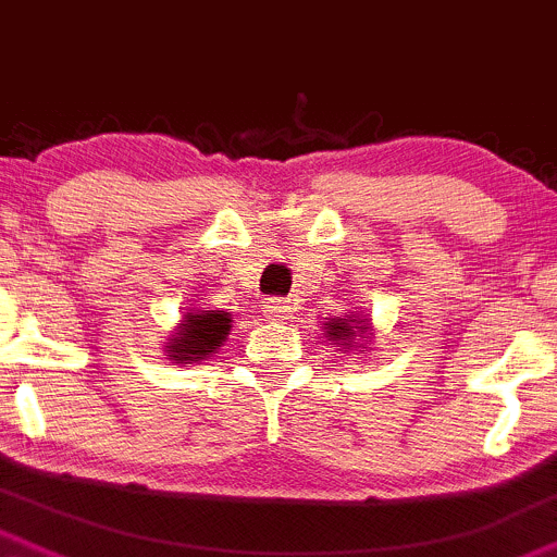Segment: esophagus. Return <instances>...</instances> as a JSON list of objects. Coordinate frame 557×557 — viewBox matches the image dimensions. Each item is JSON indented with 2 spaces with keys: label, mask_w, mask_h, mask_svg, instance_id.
I'll list each match as a JSON object with an SVG mask.
<instances>
[{
  "label": "esophagus",
  "mask_w": 557,
  "mask_h": 557,
  "mask_svg": "<svg viewBox=\"0 0 557 557\" xmlns=\"http://www.w3.org/2000/svg\"><path fill=\"white\" fill-rule=\"evenodd\" d=\"M265 319H268V321H276V324H289V321L295 319V311H292V306H286V302H281V300H268V306H265Z\"/></svg>",
  "instance_id": "obj_1"
}]
</instances>
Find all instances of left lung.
<instances>
[{"instance_id":"left-lung-1","label":"left lung","mask_w":557,"mask_h":557,"mask_svg":"<svg viewBox=\"0 0 557 557\" xmlns=\"http://www.w3.org/2000/svg\"><path fill=\"white\" fill-rule=\"evenodd\" d=\"M324 337L343 354H354L359 348H367L375 337L372 319L362 311H351L346 317H335L324 321Z\"/></svg>"}]
</instances>
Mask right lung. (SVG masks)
I'll return each mask as SVG.
<instances>
[{"label": "right lung", "instance_id": "obj_1", "mask_svg": "<svg viewBox=\"0 0 557 557\" xmlns=\"http://www.w3.org/2000/svg\"><path fill=\"white\" fill-rule=\"evenodd\" d=\"M233 317L227 311H200L193 308L182 317L176 330L165 341V357L174 364H200L209 362L222 343L227 341Z\"/></svg>", "mask_w": 557, "mask_h": 557}]
</instances>
